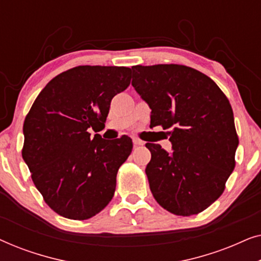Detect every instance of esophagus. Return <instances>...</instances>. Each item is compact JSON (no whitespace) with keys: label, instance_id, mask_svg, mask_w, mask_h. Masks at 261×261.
Listing matches in <instances>:
<instances>
[{"label":"esophagus","instance_id":"34e87169","mask_svg":"<svg viewBox=\"0 0 261 261\" xmlns=\"http://www.w3.org/2000/svg\"><path fill=\"white\" fill-rule=\"evenodd\" d=\"M133 144H134V146H141V145H144V141H141L140 139H138V138H133Z\"/></svg>","mask_w":261,"mask_h":261}]
</instances>
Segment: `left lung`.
Masks as SVG:
<instances>
[{"instance_id": "obj_1", "label": "left lung", "mask_w": 261, "mask_h": 261, "mask_svg": "<svg viewBox=\"0 0 261 261\" xmlns=\"http://www.w3.org/2000/svg\"><path fill=\"white\" fill-rule=\"evenodd\" d=\"M135 91L151 108V127L170 129L172 151L146 144L149 189L167 212L190 216L222 195L239 138L230 103L212 78L177 64L132 66Z\"/></svg>"}]
</instances>
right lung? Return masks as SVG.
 <instances>
[{
	"label": "right lung",
	"instance_id": "right-lung-1",
	"mask_svg": "<svg viewBox=\"0 0 261 261\" xmlns=\"http://www.w3.org/2000/svg\"><path fill=\"white\" fill-rule=\"evenodd\" d=\"M126 66L83 65L49 81L23 123L22 158L49 208L71 220H87L113 198L119 167L132 139L105 140L110 102L130 83Z\"/></svg>",
	"mask_w": 261,
	"mask_h": 261
}]
</instances>
